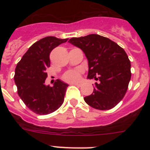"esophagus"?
Returning <instances> with one entry per match:
<instances>
[{"instance_id":"34e87169","label":"esophagus","mask_w":150,"mask_h":150,"mask_svg":"<svg viewBox=\"0 0 150 150\" xmlns=\"http://www.w3.org/2000/svg\"><path fill=\"white\" fill-rule=\"evenodd\" d=\"M71 85H75V86H80V83H71Z\"/></svg>"}]
</instances>
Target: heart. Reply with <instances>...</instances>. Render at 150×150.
<instances>
[{"instance_id": "obj_1", "label": "heart", "mask_w": 150, "mask_h": 150, "mask_svg": "<svg viewBox=\"0 0 150 150\" xmlns=\"http://www.w3.org/2000/svg\"><path fill=\"white\" fill-rule=\"evenodd\" d=\"M79 77V71H76V70H72L69 71L65 74L64 75V79L66 81L68 82H75L76 81Z\"/></svg>"}]
</instances>
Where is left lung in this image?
I'll return each instance as SVG.
<instances>
[{
    "label": "left lung",
    "mask_w": 150,
    "mask_h": 150,
    "mask_svg": "<svg viewBox=\"0 0 150 150\" xmlns=\"http://www.w3.org/2000/svg\"><path fill=\"white\" fill-rule=\"evenodd\" d=\"M68 42L82 50L87 58V78L99 80L92 94L85 97V101L97 110L113 108L124 98L132 76L126 52L117 43L98 34L73 38Z\"/></svg>",
    "instance_id": "obj_1"
}]
</instances>
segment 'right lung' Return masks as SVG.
I'll return each mask as SVG.
<instances>
[{
    "label": "right lung",
    "instance_id": "add662e5",
    "mask_svg": "<svg viewBox=\"0 0 150 150\" xmlns=\"http://www.w3.org/2000/svg\"><path fill=\"white\" fill-rule=\"evenodd\" d=\"M68 39L46 37L34 43L17 64L14 80L24 104L34 112L46 115L62 105L68 84L56 79L53 86H46V69L50 66L52 50Z\"/></svg>",
    "mask_w": 150,
    "mask_h": 150
}]
</instances>
